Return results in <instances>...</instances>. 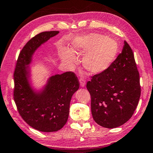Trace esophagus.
Here are the masks:
<instances>
[{
	"mask_svg": "<svg viewBox=\"0 0 153 153\" xmlns=\"http://www.w3.org/2000/svg\"><path fill=\"white\" fill-rule=\"evenodd\" d=\"M80 85H81V87H82V88L85 87V80H84L83 79H80Z\"/></svg>",
	"mask_w": 153,
	"mask_h": 153,
	"instance_id": "obj_1",
	"label": "esophagus"
}]
</instances>
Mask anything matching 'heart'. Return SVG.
<instances>
[{"mask_svg": "<svg viewBox=\"0 0 153 153\" xmlns=\"http://www.w3.org/2000/svg\"><path fill=\"white\" fill-rule=\"evenodd\" d=\"M119 45L116 40L103 35L91 33L72 40L71 50L63 48L60 52L61 60L68 65L76 62V55L83 56V65L91 74H99L107 70L116 59Z\"/></svg>", "mask_w": 153, "mask_h": 153, "instance_id": "b5f03b06", "label": "heart"}]
</instances>
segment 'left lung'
Returning <instances> with one entry per match:
<instances>
[{
  "mask_svg": "<svg viewBox=\"0 0 153 153\" xmlns=\"http://www.w3.org/2000/svg\"><path fill=\"white\" fill-rule=\"evenodd\" d=\"M93 119L99 126L114 128L131 118L141 95L139 74L130 45L124 41L122 51L110 68L88 81Z\"/></svg>",
  "mask_w": 153,
  "mask_h": 153,
  "instance_id": "left-lung-1",
  "label": "left lung"
}]
</instances>
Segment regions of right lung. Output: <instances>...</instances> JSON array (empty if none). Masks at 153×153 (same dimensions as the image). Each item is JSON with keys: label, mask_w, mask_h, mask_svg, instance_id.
Returning a JSON list of instances; mask_svg holds the SVG:
<instances>
[{"label": "right lung", "mask_w": 153, "mask_h": 153, "mask_svg": "<svg viewBox=\"0 0 153 153\" xmlns=\"http://www.w3.org/2000/svg\"><path fill=\"white\" fill-rule=\"evenodd\" d=\"M59 31L43 32L30 39L20 52L14 72V99L24 121L41 132L58 131L67 122L72 95L78 90L77 77L72 72L54 74L36 89L31 81L33 56Z\"/></svg>", "instance_id": "obj_1"}]
</instances>
